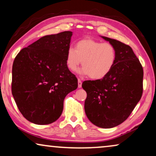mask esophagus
Instances as JSON below:
<instances>
[{
  "label": "esophagus",
  "mask_w": 156,
  "mask_h": 156,
  "mask_svg": "<svg viewBox=\"0 0 156 156\" xmlns=\"http://www.w3.org/2000/svg\"><path fill=\"white\" fill-rule=\"evenodd\" d=\"M82 81H81L80 79H79L78 80V87L79 88H81V87H82Z\"/></svg>",
  "instance_id": "1"
}]
</instances>
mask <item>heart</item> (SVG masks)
Here are the masks:
<instances>
[{"mask_svg": "<svg viewBox=\"0 0 156 156\" xmlns=\"http://www.w3.org/2000/svg\"><path fill=\"white\" fill-rule=\"evenodd\" d=\"M116 60V50L109 42H101L90 38L76 43L75 49L69 48L66 52V66L70 71H75L82 63L78 72L89 75L93 80H101L107 76Z\"/></svg>", "mask_w": 156, "mask_h": 156, "instance_id": "b5f03b06", "label": "heart"}]
</instances>
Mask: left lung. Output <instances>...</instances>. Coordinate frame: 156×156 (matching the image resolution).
<instances>
[{
	"label": "left lung",
	"instance_id": "8db88e82",
	"mask_svg": "<svg viewBox=\"0 0 156 156\" xmlns=\"http://www.w3.org/2000/svg\"><path fill=\"white\" fill-rule=\"evenodd\" d=\"M115 47L116 63L105 77L85 81L84 111L93 124L103 129L116 126L127 119L143 94L144 70L131 47L101 36Z\"/></svg>",
	"mask_w": 156,
	"mask_h": 156
}]
</instances>
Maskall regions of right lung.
I'll use <instances>...</instances> for the list:
<instances>
[{
  "label": "right lung",
  "mask_w": 156,
  "mask_h": 156,
  "mask_svg": "<svg viewBox=\"0 0 156 156\" xmlns=\"http://www.w3.org/2000/svg\"><path fill=\"white\" fill-rule=\"evenodd\" d=\"M72 32L44 36L20 50L12 69V94L30 122L50 124L61 116L64 99L78 87L66 66Z\"/></svg>",
  "instance_id": "1"
}]
</instances>
